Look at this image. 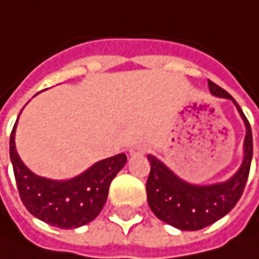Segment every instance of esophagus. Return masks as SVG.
<instances>
[{
	"label": "esophagus",
	"mask_w": 259,
	"mask_h": 259,
	"mask_svg": "<svg viewBox=\"0 0 259 259\" xmlns=\"http://www.w3.org/2000/svg\"><path fill=\"white\" fill-rule=\"evenodd\" d=\"M144 153H145L144 145L134 144L130 147V154L131 155H140V154H144Z\"/></svg>",
	"instance_id": "34e87169"
}]
</instances>
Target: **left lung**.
Returning a JSON list of instances; mask_svg holds the SVG:
<instances>
[{
	"label": "left lung",
	"instance_id": "obj_1",
	"mask_svg": "<svg viewBox=\"0 0 259 259\" xmlns=\"http://www.w3.org/2000/svg\"><path fill=\"white\" fill-rule=\"evenodd\" d=\"M213 96L231 99L245 124L244 160L238 171L226 182L209 186L190 184L182 180L154 155H148L151 165L147 180V200L153 213L165 224L182 231H199L228 214L244 193L252 161L251 126L234 98L221 86L209 82Z\"/></svg>",
	"mask_w": 259,
	"mask_h": 259
}]
</instances>
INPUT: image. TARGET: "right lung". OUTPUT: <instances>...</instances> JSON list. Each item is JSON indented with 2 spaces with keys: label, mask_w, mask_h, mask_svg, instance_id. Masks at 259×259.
<instances>
[{
  "label": "right lung",
  "mask_w": 259,
  "mask_h": 259,
  "mask_svg": "<svg viewBox=\"0 0 259 259\" xmlns=\"http://www.w3.org/2000/svg\"><path fill=\"white\" fill-rule=\"evenodd\" d=\"M18 121V118H17ZM15 122L10 137L18 193L30 213L60 229H75L92 222L108 199L109 184L126 163L124 153L95 163L69 180H50L28 170L15 150Z\"/></svg>",
  "instance_id": "obj_1"
}]
</instances>
